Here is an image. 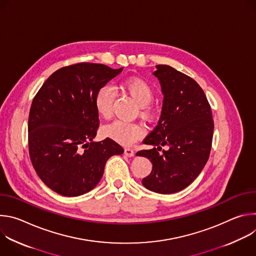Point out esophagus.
I'll return each instance as SVG.
<instances>
[{
    "mask_svg": "<svg viewBox=\"0 0 256 256\" xmlns=\"http://www.w3.org/2000/svg\"><path fill=\"white\" fill-rule=\"evenodd\" d=\"M124 155L128 156V157H132V156H134V152L130 148H126L124 149Z\"/></svg>",
    "mask_w": 256,
    "mask_h": 256,
    "instance_id": "1",
    "label": "esophagus"
}]
</instances>
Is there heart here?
I'll list each match as a JSON object with an SVG mask.
<instances>
[{"instance_id": "1", "label": "heart", "mask_w": 256, "mask_h": 256, "mask_svg": "<svg viewBox=\"0 0 256 256\" xmlns=\"http://www.w3.org/2000/svg\"><path fill=\"white\" fill-rule=\"evenodd\" d=\"M124 89L138 103L140 108V116L150 118L152 116L150 105L154 99V90L152 86L140 78L126 79L122 83ZM114 100V89L110 85L101 86L94 96V107L99 116L109 118L112 116V104ZM144 128L140 124L126 122L116 120L103 128L102 134L104 136L124 146H130L140 140L144 134Z\"/></svg>"}]
</instances>
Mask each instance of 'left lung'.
Listing matches in <instances>:
<instances>
[{"mask_svg":"<svg viewBox=\"0 0 256 256\" xmlns=\"http://www.w3.org/2000/svg\"><path fill=\"white\" fill-rule=\"evenodd\" d=\"M156 68L153 74L164 95L161 118L142 140L154 148L138 151L136 156L153 164L151 174L142 180V186L168 194L188 188L202 172L210 153L214 120L204 92L192 78L170 66ZM161 145H169L170 149L159 154Z\"/></svg>","mask_w":256,"mask_h":256,"instance_id":"obj_1","label":"left lung"}]
</instances>
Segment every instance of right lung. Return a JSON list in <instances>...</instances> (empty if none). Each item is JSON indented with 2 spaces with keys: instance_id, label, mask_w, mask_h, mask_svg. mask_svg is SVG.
I'll return each mask as SVG.
<instances>
[{
  "instance_id": "1",
  "label": "right lung",
  "mask_w": 256,
  "mask_h": 256,
  "mask_svg": "<svg viewBox=\"0 0 256 256\" xmlns=\"http://www.w3.org/2000/svg\"><path fill=\"white\" fill-rule=\"evenodd\" d=\"M122 68L79 62L60 68L36 93L28 118L31 163L44 184L64 196H78L100 181L106 161L124 149L106 138L94 142L99 128L96 91Z\"/></svg>"
}]
</instances>
